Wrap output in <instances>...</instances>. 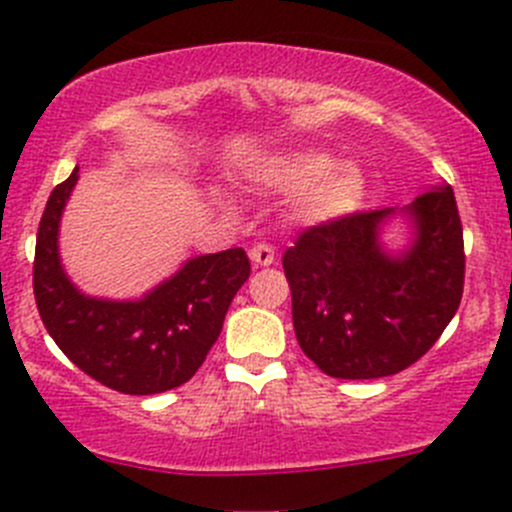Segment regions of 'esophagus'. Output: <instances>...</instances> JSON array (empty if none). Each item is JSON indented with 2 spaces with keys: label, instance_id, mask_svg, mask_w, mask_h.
Returning a JSON list of instances; mask_svg holds the SVG:
<instances>
[{
  "label": "esophagus",
  "instance_id": "1",
  "mask_svg": "<svg viewBox=\"0 0 512 512\" xmlns=\"http://www.w3.org/2000/svg\"><path fill=\"white\" fill-rule=\"evenodd\" d=\"M249 256H251V263H254L256 268L258 266H271V263L276 261V254H273V249L268 244H256L254 249L249 251Z\"/></svg>",
  "mask_w": 512,
  "mask_h": 512
}]
</instances>
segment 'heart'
Listing matches in <instances>:
<instances>
[{
  "instance_id": "b5f03b06",
  "label": "heart",
  "mask_w": 512,
  "mask_h": 512,
  "mask_svg": "<svg viewBox=\"0 0 512 512\" xmlns=\"http://www.w3.org/2000/svg\"><path fill=\"white\" fill-rule=\"evenodd\" d=\"M268 187L293 194V214L303 224H330L355 212L365 194L362 172L352 165H335L325 152H288L263 167Z\"/></svg>"
}]
</instances>
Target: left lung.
<instances>
[{
	"label": "left lung",
	"instance_id": "obj_1",
	"mask_svg": "<svg viewBox=\"0 0 512 512\" xmlns=\"http://www.w3.org/2000/svg\"><path fill=\"white\" fill-rule=\"evenodd\" d=\"M397 216L413 224V239L389 252L381 234ZM463 268V229L449 184L402 209L310 226L283 254L300 350L337 379L407 370L456 315Z\"/></svg>",
	"mask_w": 512,
	"mask_h": 512
}]
</instances>
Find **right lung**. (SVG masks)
<instances>
[{
    "label": "right lung",
    "instance_id": "add662e5",
    "mask_svg": "<svg viewBox=\"0 0 512 512\" xmlns=\"http://www.w3.org/2000/svg\"><path fill=\"white\" fill-rule=\"evenodd\" d=\"M78 167L51 192L36 234L34 298L63 355L105 387L160 394L194 377L217 342L226 310L251 273L244 249L194 256L133 300L78 291L59 256V226Z\"/></svg>",
    "mask_w": 512,
    "mask_h": 512
}]
</instances>
